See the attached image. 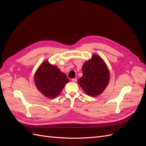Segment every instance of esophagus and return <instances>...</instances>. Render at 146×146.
I'll return each mask as SVG.
<instances>
[{
  "label": "esophagus",
  "mask_w": 146,
  "mask_h": 146,
  "mask_svg": "<svg viewBox=\"0 0 146 146\" xmlns=\"http://www.w3.org/2000/svg\"><path fill=\"white\" fill-rule=\"evenodd\" d=\"M72 82H77V78H72Z\"/></svg>",
  "instance_id": "34e87169"
}]
</instances>
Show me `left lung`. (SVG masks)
<instances>
[{"label": "left lung", "mask_w": 146, "mask_h": 146, "mask_svg": "<svg viewBox=\"0 0 146 146\" xmlns=\"http://www.w3.org/2000/svg\"><path fill=\"white\" fill-rule=\"evenodd\" d=\"M83 76L78 82L86 93L95 97L102 94L110 80V72L104 61L96 54H93L82 67Z\"/></svg>", "instance_id": "obj_1"}]
</instances>
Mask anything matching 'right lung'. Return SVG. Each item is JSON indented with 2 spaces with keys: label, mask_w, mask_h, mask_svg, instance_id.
<instances>
[{
  "label": "right lung",
  "mask_w": 146,
  "mask_h": 146,
  "mask_svg": "<svg viewBox=\"0 0 146 146\" xmlns=\"http://www.w3.org/2000/svg\"><path fill=\"white\" fill-rule=\"evenodd\" d=\"M34 80L37 89L50 99L58 96L69 81L65 74L47 60L38 68L35 74Z\"/></svg>",
  "instance_id": "add662e5"
}]
</instances>
